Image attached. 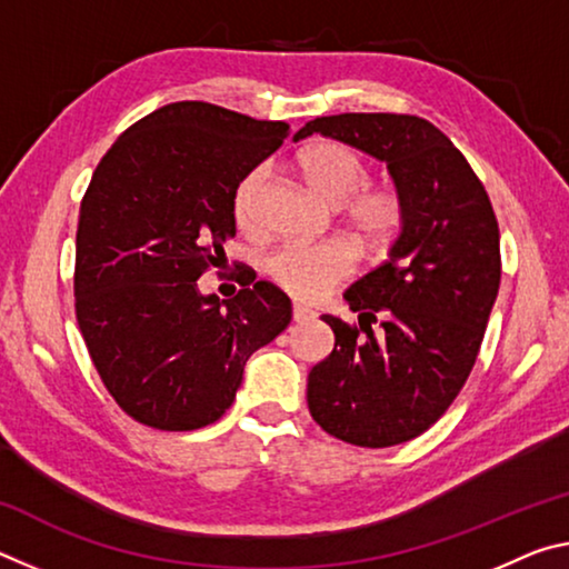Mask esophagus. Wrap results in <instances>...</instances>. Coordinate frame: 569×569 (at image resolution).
<instances>
[{
    "label": "esophagus",
    "instance_id": "obj_1",
    "mask_svg": "<svg viewBox=\"0 0 569 569\" xmlns=\"http://www.w3.org/2000/svg\"><path fill=\"white\" fill-rule=\"evenodd\" d=\"M291 316H293V321H296V323H303V321H313V319H316V313L311 311V308H308V306H301V303H293V308H291Z\"/></svg>",
    "mask_w": 569,
    "mask_h": 569
}]
</instances>
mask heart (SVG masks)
Instances as JSON below:
<instances>
[{"label":"heart","instance_id":"1","mask_svg":"<svg viewBox=\"0 0 569 569\" xmlns=\"http://www.w3.org/2000/svg\"><path fill=\"white\" fill-rule=\"evenodd\" d=\"M298 170L326 203L339 206L349 236L366 250H383L403 226V200L393 188L369 186L371 166L341 140H319L298 152ZM268 168H250L233 190V218L250 226L266 188ZM266 271L288 296L319 301L353 271V250L343 240L321 246H286L266 261Z\"/></svg>","mask_w":569,"mask_h":569}]
</instances>
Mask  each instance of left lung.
I'll use <instances>...</instances> for the list:
<instances>
[{
	"label": "left lung",
	"mask_w": 569,
	"mask_h": 569,
	"mask_svg": "<svg viewBox=\"0 0 569 569\" xmlns=\"http://www.w3.org/2000/svg\"><path fill=\"white\" fill-rule=\"evenodd\" d=\"M321 132L387 160L403 200L389 261L346 291L359 321L321 316L333 351L308 373L313 421L356 447H393L427 431L469 379L499 291V226L467 158L429 120L403 112L316 118Z\"/></svg>",
	"instance_id": "8db88e82"
}]
</instances>
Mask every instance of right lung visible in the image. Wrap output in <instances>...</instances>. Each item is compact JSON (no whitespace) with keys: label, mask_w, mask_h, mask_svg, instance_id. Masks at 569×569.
Masks as SVG:
<instances>
[{"label":"right lung","mask_w":569,"mask_h":569,"mask_svg":"<svg viewBox=\"0 0 569 569\" xmlns=\"http://www.w3.org/2000/svg\"><path fill=\"white\" fill-rule=\"evenodd\" d=\"M288 122L172 102L130 124L84 190L74 316L104 389L134 421L192 431L223 417L248 356L291 323V301L250 271L222 308L198 278L236 233L233 190Z\"/></svg>","instance_id":"1"}]
</instances>
